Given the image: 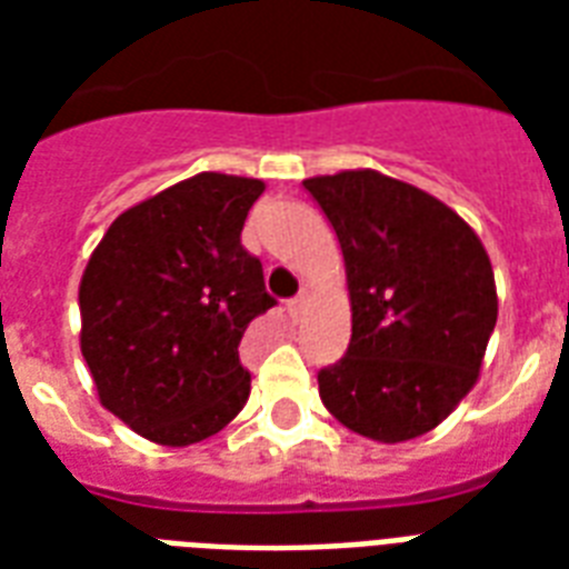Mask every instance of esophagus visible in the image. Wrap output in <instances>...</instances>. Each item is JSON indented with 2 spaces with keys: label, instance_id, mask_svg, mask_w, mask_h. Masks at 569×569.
I'll use <instances>...</instances> for the list:
<instances>
[{
  "label": "esophagus",
  "instance_id": "esophagus-1",
  "mask_svg": "<svg viewBox=\"0 0 569 569\" xmlns=\"http://www.w3.org/2000/svg\"><path fill=\"white\" fill-rule=\"evenodd\" d=\"M307 301H310V295H307V292L295 295L292 301H286V310H289V319H292V321H301V319H303V310H307Z\"/></svg>",
  "mask_w": 569,
  "mask_h": 569
}]
</instances>
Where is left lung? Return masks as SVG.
Instances as JSON below:
<instances>
[{"mask_svg":"<svg viewBox=\"0 0 569 569\" xmlns=\"http://www.w3.org/2000/svg\"><path fill=\"white\" fill-rule=\"evenodd\" d=\"M337 230L351 342L319 372L339 422L378 442L422 437L476 387L496 328L493 266L455 209L378 171L303 180Z\"/></svg>","mask_w":569,"mask_h":569,"instance_id":"obj_1","label":"left lung"}]
</instances>
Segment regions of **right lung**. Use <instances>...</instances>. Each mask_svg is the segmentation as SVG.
<instances>
[{"mask_svg": "<svg viewBox=\"0 0 569 569\" xmlns=\"http://www.w3.org/2000/svg\"><path fill=\"white\" fill-rule=\"evenodd\" d=\"M266 182L197 173L118 214L79 283L82 357L102 407L159 446H191L250 396L239 342L274 307L241 227Z\"/></svg>", "mask_w": 569, "mask_h": 569, "instance_id": "obj_1", "label": "right lung"}]
</instances>
